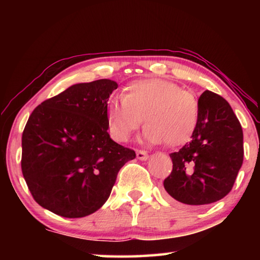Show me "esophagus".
<instances>
[{"label":"esophagus","mask_w":260,"mask_h":260,"mask_svg":"<svg viewBox=\"0 0 260 260\" xmlns=\"http://www.w3.org/2000/svg\"><path fill=\"white\" fill-rule=\"evenodd\" d=\"M136 157L140 160H147L148 159V152L144 150H136Z\"/></svg>","instance_id":"1"}]
</instances>
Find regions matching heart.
Wrapping results in <instances>:
<instances>
[{
    "label": "heart",
    "mask_w": 260,
    "mask_h": 260,
    "mask_svg": "<svg viewBox=\"0 0 260 260\" xmlns=\"http://www.w3.org/2000/svg\"><path fill=\"white\" fill-rule=\"evenodd\" d=\"M144 122L149 143L179 147L191 139L199 122V102L177 83L162 79H142L128 83L120 99L109 101L107 119L118 142H127Z\"/></svg>",
    "instance_id": "b5f03b06"
}]
</instances>
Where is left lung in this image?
<instances>
[{
  "label": "left lung",
  "mask_w": 260,
  "mask_h": 260,
  "mask_svg": "<svg viewBox=\"0 0 260 260\" xmlns=\"http://www.w3.org/2000/svg\"><path fill=\"white\" fill-rule=\"evenodd\" d=\"M243 155V132L230 103L205 90L191 141L170 155L173 169L165 190L187 205L214 203L232 190Z\"/></svg>",
  "instance_id": "obj_1"
}]
</instances>
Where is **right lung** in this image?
<instances>
[{"instance_id":"add662e5","label":"right lung","mask_w":260,"mask_h":260,"mask_svg":"<svg viewBox=\"0 0 260 260\" xmlns=\"http://www.w3.org/2000/svg\"><path fill=\"white\" fill-rule=\"evenodd\" d=\"M109 79L77 83L34 109L21 138V172L33 199L64 218L94 213L135 151L108 133Z\"/></svg>"}]
</instances>
